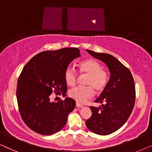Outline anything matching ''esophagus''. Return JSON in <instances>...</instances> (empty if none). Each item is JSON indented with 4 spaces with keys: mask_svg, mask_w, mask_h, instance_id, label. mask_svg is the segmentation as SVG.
I'll return each instance as SVG.
<instances>
[{
    "mask_svg": "<svg viewBox=\"0 0 152 152\" xmlns=\"http://www.w3.org/2000/svg\"><path fill=\"white\" fill-rule=\"evenodd\" d=\"M76 107H79V108L83 107V104H81L78 103V102L76 103Z\"/></svg>",
    "mask_w": 152,
    "mask_h": 152,
    "instance_id": "obj_1",
    "label": "esophagus"
}]
</instances>
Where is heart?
Instances as JSON below:
<instances>
[{"instance_id":"1","label":"heart","mask_w":152,"mask_h":152,"mask_svg":"<svg viewBox=\"0 0 152 152\" xmlns=\"http://www.w3.org/2000/svg\"><path fill=\"white\" fill-rule=\"evenodd\" d=\"M79 69L82 74H86L88 78L86 81L87 87H76L69 91V96L78 102L83 103L94 96V89L97 93H101L107 87L109 82V74L106 70L102 69V66L98 61L89 58L80 62ZM64 80L69 86L76 84L77 74L71 67L65 69Z\"/></svg>"}]
</instances>
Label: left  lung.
Instances as JSON below:
<instances>
[{
	"mask_svg": "<svg viewBox=\"0 0 152 152\" xmlns=\"http://www.w3.org/2000/svg\"><path fill=\"white\" fill-rule=\"evenodd\" d=\"M87 51L107 65L110 76L107 87L94 101L102 104L101 107L91 106L92 115L85 124L97 134L108 135L121 128L132 113L136 96L134 81L130 70L115 56Z\"/></svg>",
	"mask_w": 152,
	"mask_h": 152,
	"instance_id": "left-lung-1",
	"label": "left lung"
}]
</instances>
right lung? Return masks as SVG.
Returning <instances> with one entry per match:
<instances>
[{
    "label": "right lung",
    "instance_id": "right-lung-1",
    "mask_svg": "<svg viewBox=\"0 0 152 152\" xmlns=\"http://www.w3.org/2000/svg\"><path fill=\"white\" fill-rule=\"evenodd\" d=\"M80 56L76 48H64L37 54L26 63L18 78L16 97L18 108L26 125L34 132L51 135L65 126L76 102L70 98L51 102L50 96L65 95L67 88L65 69Z\"/></svg>",
    "mask_w": 152,
    "mask_h": 152
}]
</instances>
